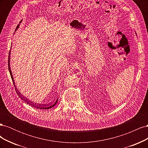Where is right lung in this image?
I'll return each instance as SVG.
<instances>
[{"label":"right lung","mask_w":148,"mask_h":148,"mask_svg":"<svg viewBox=\"0 0 148 148\" xmlns=\"http://www.w3.org/2000/svg\"><path fill=\"white\" fill-rule=\"evenodd\" d=\"M18 27H19V25L17 26V27H16V29L17 28H18ZM10 52H9V56H8V70H9V72H10V76H11V78H12V79L13 83V84H14V86H15V91H16V93H17V95H18V97H20L22 100H23L25 102H26V103H27V104H29L30 106H33V107H36V108H37V109H51V108H52V107H53V106H54L56 104V103L57 102V101H58V99L56 100V101L54 103H53V104H47V105H38V104H34V103H33V102H32L31 101H30L28 100V99H27V98H26V97H24L23 95H21L20 92L18 90L17 88H16V87L15 86V82H14V80H13V78L12 73V71H11L10 66Z\"/></svg>","instance_id":"right-lung-1"}]
</instances>
